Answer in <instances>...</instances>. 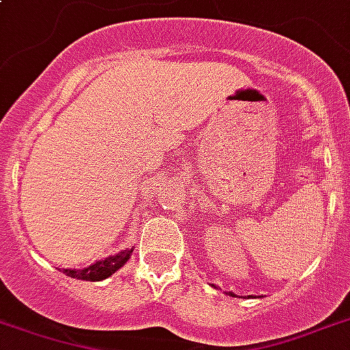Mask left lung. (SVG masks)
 <instances>
[{
    "label": "left lung",
    "instance_id": "8db88e82",
    "mask_svg": "<svg viewBox=\"0 0 350 350\" xmlns=\"http://www.w3.org/2000/svg\"><path fill=\"white\" fill-rule=\"evenodd\" d=\"M228 295H231V297H234V293H233V292H229ZM250 297H252V295H250Z\"/></svg>",
    "mask_w": 350,
    "mask_h": 350
}]
</instances>
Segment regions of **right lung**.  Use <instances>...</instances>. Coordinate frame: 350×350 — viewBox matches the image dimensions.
<instances>
[{
    "label": "right lung",
    "instance_id": "right-lung-1",
    "mask_svg": "<svg viewBox=\"0 0 350 350\" xmlns=\"http://www.w3.org/2000/svg\"><path fill=\"white\" fill-rule=\"evenodd\" d=\"M133 247H126L122 252L116 253V255H110V257L100 258L97 262L90 264L82 270H64V273L73 279H80V281H103V279H108L110 275H113L119 268H122L124 264L128 262V258L132 257Z\"/></svg>",
    "mask_w": 350,
    "mask_h": 350
}]
</instances>
